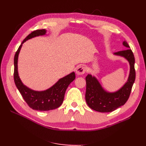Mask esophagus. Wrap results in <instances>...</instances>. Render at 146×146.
Masks as SVG:
<instances>
[{
    "instance_id": "obj_1",
    "label": "esophagus",
    "mask_w": 146,
    "mask_h": 146,
    "mask_svg": "<svg viewBox=\"0 0 146 146\" xmlns=\"http://www.w3.org/2000/svg\"><path fill=\"white\" fill-rule=\"evenodd\" d=\"M85 71H86V69L84 66H80L76 68V73L78 75H82L85 73Z\"/></svg>"
}]
</instances>
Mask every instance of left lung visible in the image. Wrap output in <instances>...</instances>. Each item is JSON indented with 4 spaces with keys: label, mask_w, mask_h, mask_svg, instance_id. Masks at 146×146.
I'll return each mask as SVG.
<instances>
[{
    "label": "left lung",
    "mask_w": 146,
    "mask_h": 146,
    "mask_svg": "<svg viewBox=\"0 0 146 146\" xmlns=\"http://www.w3.org/2000/svg\"><path fill=\"white\" fill-rule=\"evenodd\" d=\"M123 44L129 48L128 43L125 41ZM115 54L125 57L131 66V71L127 82L122 88L115 93H107L102 88L100 83L95 77L88 75L86 76L85 100L92 109L100 112H110L124 105L129 98L133 84L135 79L134 68L135 58L131 49L115 52Z\"/></svg>",
    "instance_id": "left-lung-1"
}]
</instances>
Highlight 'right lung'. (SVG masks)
<instances>
[{"instance_id": "right-lung-1", "label": "right lung", "mask_w": 146, "mask_h": 146, "mask_svg": "<svg viewBox=\"0 0 146 146\" xmlns=\"http://www.w3.org/2000/svg\"><path fill=\"white\" fill-rule=\"evenodd\" d=\"M46 34L45 29H38L34 31L23 40L21 44L14 56V80L19 91L22 97L29 106L34 110L39 111H48L56 109L62 104L64 100V94L68 85L75 78V73L73 72L64 78H62L55 83V85L46 91L36 92L33 91L21 82L18 75L17 60L22 44L27 39Z\"/></svg>"}]
</instances>
